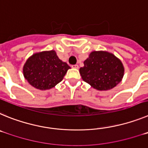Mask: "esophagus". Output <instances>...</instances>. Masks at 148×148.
Here are the masks:
<instances>
[{
  "instance_id": "obj_1",
  "label": "esophagus",
  "mask_w": 148,
  "mask_h": 148,
  "mask_svg": "<svg viewBox=\"0 0 148 148\" xmlns=\"http://www.w3.org/2000/svg\"><path fill=\"white\" fill-rule=\"evenodd\" d=\"M72 67L75 68V69H78V67H79V66H78V65L75 64V65H72Z\"/></svg>"
}]
</instances>
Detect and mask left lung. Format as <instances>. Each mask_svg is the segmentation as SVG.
I'll return each instance as SVG.
<instances>
[{
  "label": "left lung",
  "mask_w": 148,
  "mask_h": 148,
  "mask_svg": "<svg viewBox=\"0 0 148 148\" xmlns=\"http://www.w3.org/2000/svg\"><path fill=\"white\" fill-rule=\"evenodd\" d=\"M84 64L79 70L82 79L98 90L113 88L124 75L125 70L121 61L108 52H92Z\"/></svg>",
  "instance_id": "obj_1"
}]
</instances>
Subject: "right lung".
I'll list each match as a JSON object with an SVG mask.
<instances>
[{"mask_svg": "<svg viewBox=\"0 0 148 148\" xmlns=\"http://www.w3.org/2000/svg\"><path fill=\"white\" fill-rule=\"evenodd\" d=\"M70 68L58 58L54 50H51L32 55L23 66V73L32 87L45 90L61 82Z\"/></svg>", "mask_w": 148, "mask_h": 148, "instance_id": "right-lung-1", "label": "right lung"}]
</instances>
